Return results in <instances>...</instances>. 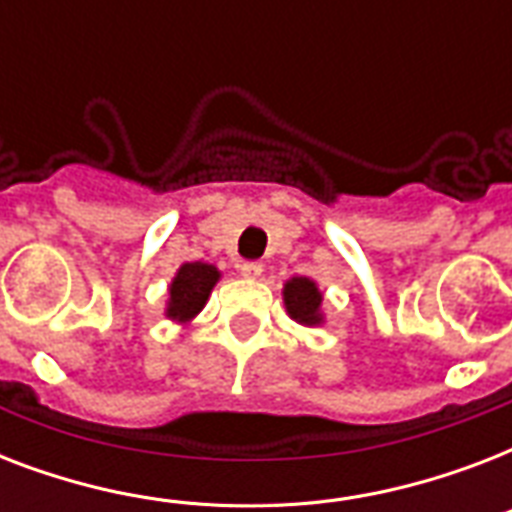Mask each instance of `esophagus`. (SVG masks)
<instances>
[{
    "label": "esophagus",
    "instance_id": "34e87169",
    "mask_svg": "<svg viewBox=\"0 0 512 512\" xmlns=\"http://www.w3.org/2000/svg\"><path fill=\"white\" fill-rule=\"evenodd\" d=\"M239 273L247 279H257L263 273V265L255 263V260H244V263H239Z\"/></svg>",
    "mask_w": 512,
    "mask_h": 512
}]
</instances>
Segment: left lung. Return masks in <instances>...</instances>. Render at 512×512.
I'll list each match as a JSON object with an SVG mask.
<instances>
[{"instance_id": "8db88e82", "label": "left lung", "mask_w": 512, "mask_h": 512, "mask_svg": "<svg viewBox=\"0 0 512 512\" xmlns=\"http://www.w3.org/2000/svg\"><path fill=\"white\" fill-rule=\"evenodd\" d=\"M321 292L311 279L305 276H295L287 281L284 287V303H287L289 316L305 327H316L321 324Z\"/></svg>"}]
</instances>
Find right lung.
Instances as JSON below:
<instances>
[{
	"mask_svg": "<svg viewBox=\"0 0 512 512\" xmlns=\"http://www.w3.org/2000/svg\"><path fill=\"white\" fill-rule=\"evenodd\" d=\"M220 279V271L209 263H185L170 284L167 316L172 321H191L204 308L209 292Z\"/></svg>",
	"mask_w": 512,
	"mask_h": 512,
	"instance_id": "1",
	"label": "right lung"
}]
</instances>
